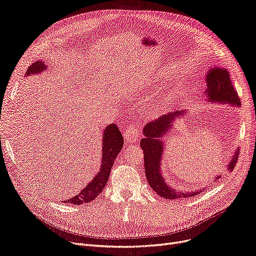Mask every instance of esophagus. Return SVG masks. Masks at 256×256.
<instances>
[{
	"label": "esophagus",
	"mask_w": 256,
	"mask_h": 256,
	"mask_svg": "<svg viewBox=\"0 0 256 256\" xmlns=\"http://www.w3.org/2000/svg\"><path fill=\"white\" fill-rule=\"evenodd\" d=\"M140 135V130H139V126L137 124H128L124 130V140L128 143H134L138 140Z\"/></svg>",
	"instance_id": "obj_1"
}]
</instances>
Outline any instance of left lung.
<instances>
[{
    "label": "left lung",
    "instance_id": "obj_1",
    "mask_svg": "<svg viewBox=\"0 0 256 256\" xmlns=\"http://www.w3.org/2000/svg\"><path fill=\"white\" fill-rule=\"evenodd\" d=\"M207 91L206 95L211 102L230 104H240L238 92L233 86L230 80L229 72L224 68H211L207 74ZM182 116V112L176 110V113H168L158 119L152 120L144 126V138L141 139L140 146L143 150L144 170L150 186L160 196L168 200H174L178 198H190L198 192H180L170 188L165 183L160 172L161 158L164 150L161 137L165 134H170V124L174 119ZM238 150L236 152L231 162L228 164V170L231 172L238 162ZM218 179V178H216ZM216 181V180H214Z\"/></svg>",
    "mask_w": 256,
    "mask_h": 256
}]
</instances>
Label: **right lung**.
<instances>
[{"instance_id":"right-lung-1","label":"right lung","mask_w":256,"mask_h":256,"mask_svg":"<svg viewBox=\"0 0 256 256\" xmlns=\"http://www.w3.org/2000/svg\"><path fill=\"white\" fill-rule=\"evenodd\" d=\"M46 69V66L42 62H36L32 64L28 70L27 74H36L42 72ZM102 161L100 170L94 176V179L88 183L84 190L77 194L75 196L69 198L68 201H64V203H70L74 205H80L82 203H88L93 201V200L100 194L104 190L106 184L108 183V176L112 170L115 159L120 152L121 148H124V137H122L121 132L118 126L115 124H110L106 128L104 136H102Z\"/></svg>"}]
</instances>
